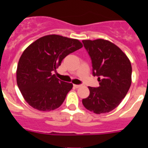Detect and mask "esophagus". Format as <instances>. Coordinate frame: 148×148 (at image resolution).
<instances>
[{
  "instance_id": "1",
  "label": "esophagus",
  "mask_w": 148,
  "mask_h": 148,
  "mask_svg": "<svg viewBox=\"0 0 148 148\" xmlns=\"http://www.w3.org/2000/svg\"><path fill=\"white\" fill-rule=\"evenodd\" d=\"M74 87H75V88H79V87H82V85H81V84H74Z\"/></svg>"
}]
</instances>
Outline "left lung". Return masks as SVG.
Segmentation results:
<instances>
[{
  "label": "left lung",
  "mask_w": 148,
  "mask_h": 148,
  "mask_svg": "<svg viewBox=\"0 0 148 148\" xmlns=\"http://www.w3.org/2000/svg\"><path fill=\"white\" fill-rule=\"evenodd\" d=\"M98 76L99 87H89L90 95L82 99L86 109L96 114L109 113L121 103L131 85L132 66L120 48L104 39L82 40Z\"/></svg>",
  "instance_id": "obj_1"
}]
</instances>
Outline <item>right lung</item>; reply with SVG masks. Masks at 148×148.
<instances>
[{"label":"right lung","instance_id":"obj_1","mask_svg":"<svg viewBox=\"0 0 148 148\" xmlns=\"http://www.w3.org/2000/svg\"><path fill=\"white\" fill-rule=\"evenodd\" d=\"M82 47L76 39L49 35L38 38L23 51L17 67V84L30 106L50 111L62 104L73 84L62 82L53 72L66 56Z\"/></svg>","mask_w":148,"mask_h":148}]
</instances>
